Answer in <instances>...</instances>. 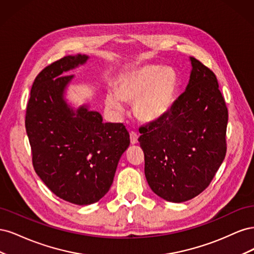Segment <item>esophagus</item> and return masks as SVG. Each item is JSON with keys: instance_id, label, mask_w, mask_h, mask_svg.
Wrapping results in <instances>:
<instances>
[{"instance_id": "esophagus-1", "label": "esophagus", "mask_w": 254, "mask_h": 254, "mask_svg": "<svg viewBox=\"0 0 254 254\" xmlns=\"http://www.w3.org/2000/svg\"><path fill=\"white\" fill-rule=\"evenodd\" d=\"M137 137H139V135H137L135 131H130V142H131L132 145L137 143Z\"/></svg>"}]
</instances>
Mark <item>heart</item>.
Wrapping results in <instances>:
<instances>
[{"label":"heart","instance_id":"obj_1","mask_svg":"<svg viewBox=\"0 0 254 254\" xmlns=\"http://www.w3.org/2000/svg\"><path fill=\"white\" fill-rule=\"evenodd\" d=\"M178 87V76L171 66L148 64L127 72L120 78L117 94L107 95V106L121 113L122 101L134 103L135 117L155 123L170 112Z\"/></svg>","mask_w":254,"mask_h":254}]
</instances>
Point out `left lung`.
<instances>
[{"instance_id": "left-lung-1", "label": "left lung", "mask_w": 254, "mask_h": 254, "mask_svg": "<svg viewBox=\"0 0 254 254\" xmlns=\"http://www.w3.org/2000/svg\"><path fill=\"white\" fill-rule=\"evenodd\" d=\"M187 90L163 119L141 127L145 177L171 202L196 197L210 186L227 152L228 108L215 74L190 57Z\"/></svg>"}]
</instances>
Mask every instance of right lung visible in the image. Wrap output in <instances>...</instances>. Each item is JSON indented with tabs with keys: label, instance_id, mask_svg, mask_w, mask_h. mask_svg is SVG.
I'll return each instance as SVG.
<instances>
[{
	"label": "right lung",
	"instance_id": "add662e5",
	"mask_svg": "<svg viewBox=\"0 0 254 254\" xmlns=\"http://www.w3.org/2000/svg\"><path fill=\"white\" fill-rule=\"evenodd\" d=\"M87 60L79 54L45 66L35 78L25 114L35 172L56 196L78 205L106 195L130 144L123 123H103L98 112L87 106L74 111L64 99L73 78L65 72Z\"/></svg>",
	"mask_w": 254,
	"mask_h": 254
}]
</instances>
